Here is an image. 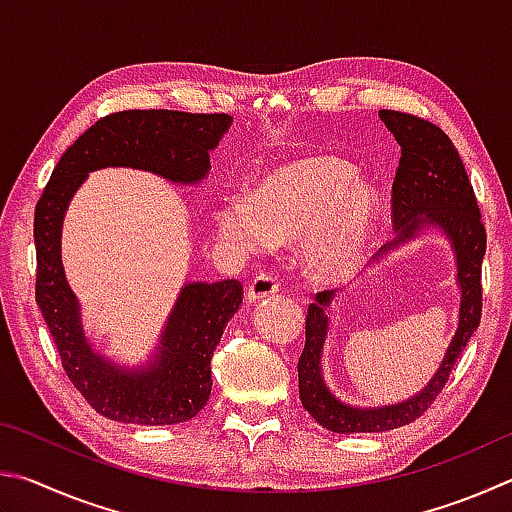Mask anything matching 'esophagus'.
<instances>
[{"label":"esophagus","instance_id":"1","mask_svg":"<svg viewBox=\"0 0 512 512\" xmlns=\"http://www.w3.org/2000/svg\"><path fill=\"white\" fill-rule=\"evenodd\" d=\"M277 291H280V282H277V277L271 275V273H259L246 288V300L248 302H259L268 295H275Z\"/></svg>","mask_w":512,"mask_h":512}]
</instances>
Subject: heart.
I'll list each match as a JSON object with an SVG mask.
<instances>
[{
  "label": "heart",
  "mask_w": 512,
  "mask_h": 512,
  "mask_svg": "<svg viewBox=\"0 0 512 512\" xmlns=\"http://www.w3.org/2000/svg\"><path fill=\"white\" fill-rule=\"evenodd\" d=\"M380 217V197L358 181L351 163L304 154L273 165L250 183L248 201L226 199L215 230L241 255L304 241V264L315 280L349 277L367 257Z\"/></svg>",
  "instance_id": "b5f03b06"
}]
</instances>
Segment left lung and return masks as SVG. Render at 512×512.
Instances as JSON below:
<instances>
[{"mask_svg": "<svg viewBox=\"0 0 512 512\" xmlns=\"http://www.w3.org/2000/svg\"><path fill=\"white\" fill-rule=\"evenodd\" d=\"M378 116L401 145L396 179L392 185V212L396 239L378 250L383 259L398 246L416 239L423 230H441L457 259V286L461 293L457 331L439 369L421 392L401 403L358 407L340 401L322 374L324 342L331 329V306L338 291L315 295L306 315V342L297 362L300 401L322 427L338 434L387 432L416 421L448 383L454 362L466 349L481 320V262L486 255V228L475 192L468 181L457 147L441 127L403 111L380 109Z\"/></svg>", "mask_w": 512, "mask_h": 512, "instance_id": "8db88e82", "label": "left lung"}]
</instances>
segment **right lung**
Segmentation results:
<instances>
[{
    "instance_id": "1",
    "label": "right lung",
    "mask_w": 512,
    "mask_h": 512,
    "mask_svg": "<svg viewBox=\"0 0 512 512\" xmlns=\"http://www.w3.org/2000/svg\"><path fill=\"white\" fill-rule=\"evenodd\" d=\"M232 125L226 114L129 109L100 118L55 165L35 206V300L62 367L102 416L136 425L190 421L208 403L210 358L241 304L237 280L188 282L167 315L150 358L127 367L100 353L82 327V311L62 266V224L73 194L102 167H132L181 185L210 172V152Z\"/></svg>"
}]
</instances>
